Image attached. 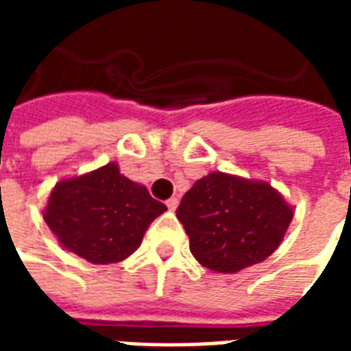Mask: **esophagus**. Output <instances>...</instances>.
<instances>
[{
	"label": "esophagus",
	"instance_id": "34e87169",
	"mask_svg": "<svg viewBox=\"0 0 351 351\" xmlns=\"http://www.w3.org/2000/svg\"><path fill=\"white\" fill-rule=\"evenodd\" d=\"M165 205H167L169 210H176V206H178V199H176V197L167 199V203H165Z\"/></svg>",
	"mask_w": 351,
	"mask_h": 351
}]
</instances>
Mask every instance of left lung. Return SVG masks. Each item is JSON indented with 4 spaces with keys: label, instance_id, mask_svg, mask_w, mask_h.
<instances>
[{
    "label": "left lung",
    "instance_id": "1",
    "mask_svg": "<svg viewBox=\"0 0 351 351\" xmlns=\"http://www.w3.org/2000/svg\"><path fill=\"white\" fill-rule=\"evenodd\" d=\"M176 218L199 263L233 274L278 248L293 220V206L269 182L214 171L186 191Z\"/></svg>",
    "mask_w": 351,
    "mask_h": 351
}]
</instances>
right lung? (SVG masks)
I'll return each instance as SVG.
<instances>
[{
	"mask_svg": "<svg viewBox=\"0 0 351 351\" xmlns=\"http://www.w3.org/2000/svg\"><path fill=\"white\" fill-rule=\"evenodd\" d=\"M167 206L110 161L52 188L43 218L58 243L93 265L118 263L137 250L146 229Z\"/></svg>",
	"mask_w": 351,
	"mask_h": 351,
	"instance_id": "right-lung-1",
	"label": "right lung"
}]
</instances>
